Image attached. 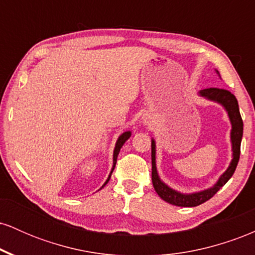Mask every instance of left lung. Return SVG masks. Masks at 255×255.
<instances>
[{
	"label": "left lung",
	"instance_id": "obj_1",
	"mask_svg": "<svg viewBox=\"0 0 255 255\" xmlns=\"http://www.w3.org/2000/svg\"><path fill=\"white\" fill-rule=\"evenodd\" d=\"M218 73V71H216ZM219 74V73H218ZM199 96L209 99V101L216 102V103L221 104L222 107L227 110L228 116H229L230 124H231V131H230V140H231V150H233V159H231L229 166L223 174L218 178V181L213 184L211 188L204 189V191L191 193V194H184L175 189L170 188L168 184H165L159 178V175L157 172L156 166V141L152 139L151 142V158H152V183H153L154 191L159 195L163 200L166 203L175 205V206H182V207H194L198 205L204 204L209 199H211L213 195L217 193L222 187L224 186L233 174L235 172L236 166H238L240 159V148H241V140L242 134H244V122H242L241 114H240L238 99L233 93L229 92L228 90L223 89H205L199 91Z\"/></svg>",
	"mask_w": 255,
	"mask_h": 255
}]
</instances>
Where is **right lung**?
<instances>
[{
  "label": "right lung",
  "instance_id": "1",
  "mask_svg": "<svg viewBox=\"0 0 255 255\" xmlns=\"http://www.w3.org/2000/svg\"><path fill=\"white\" fill-rule=\"evenodd\" d=\"M130 135H131V133H130V131H125V133H122L121 135L119 136L118 141H116V145H115V150H114L113 168H111V171H110V174H109V177L107 178V181H105L103 186H102V188H103V187L105 186V184H107L108 182H109V180H110V177H111V174H113L114 169H115V165H116V160H118V156H119V152H120V150H121V147H122V146H124L125 142L127 141L128 139H129V136H130Z\"/></svg>",
  "mask_w": 255,
  "mask_h": 255
}]
</instances>
